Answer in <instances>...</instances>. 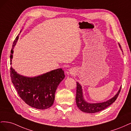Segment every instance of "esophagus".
<instances>
[{
    "mask_svg": "<svg viewBox=\"0 0 131 131\" xmlns=\"http://www.w3.org/2000/svg\"><path fill=\"white\" fill-rule=\"evenodd\" d=\"M69 72L70 73V74H72V72H72V69H71V70H69Z\"/></svg>",
    "mask_w": 131,
    "mask_h": 131,
    "instance_id": "1",
    "label": "esophagus"
}]
</instances>
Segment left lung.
Returning <instances> with one entry per match:
<instances>
[{
  "label": "left lung",
  "instance_id": "obj_1",
  "mask_svg": "<svg viewBox=\"0 0 131 131\" xmlns=\"http://www.w3.org/2000/svg\"><path fill=\"white\" fill-rule=\"evenodd\" d=\"M121 49V46L119 44ZM77 94H76V103L79 109L83 112L87 113H95L100 112L106 108L115 101L121 91V86L117 93L110 100L104 102L98 103H92L85 101L83 95L82 86L79 82H77Z\"/></svg>",
  "mask_w": 131,
  "mask_h": 131
}]
</instances>
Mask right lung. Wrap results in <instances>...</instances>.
Listing matches in <instances>:
<instances>
[{"label": "right lung", "instance_id": "obj_1", "mask_svg": "<svg viewBox=\"0 0 131 131\" xmlns=\"http://www.w3.org/2000/svg\"><path fill=\"white\" fill-rule=\"evenodd\" d=\"M18 37L17 35L16 38L11 51V64L13 49ZM10 75L11 81L22 100L33 108L42 110L46 109L53 105L56 89L65 77L64 71L61 68L51 70L39 76L27 77L18 74L11 67Z\"/></svg>", "mask_w": 131, "mask_h": 131}]
</instances>
